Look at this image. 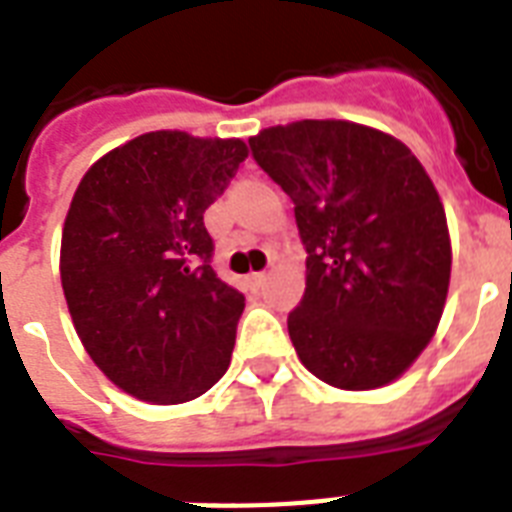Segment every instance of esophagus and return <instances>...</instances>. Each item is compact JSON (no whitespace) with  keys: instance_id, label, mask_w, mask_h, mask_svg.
<instances>
[{"instance_id":"34e87169","label":"esophagus","mask_w":512,"mask_h":512,"mask_svg":"<svg viewBox=\"0 0 512 512\" xmlns=\"http://www.w3.org/2000/svg\"><path fill=\"white\" fill-rule=\"evenodd\" d=\"M265 284V273L260 270V273H249L247 276V286L249 289H260V286Z\"/></svg>"}]
</instances>
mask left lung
Wrapping results in <instances>:
<instances>
[{
  "mask_svg": "<svg viewBox=\"0 0 512 512\" xmlns=\"http://www.w3.org/2000/svg\"><path fill=\"white\" fill-rule=\"evenodd\" d=\"M292 197L307 249L289 336L336 389L392 384L431 342L450 289L442 199L400 139L350 120H297L249 139Z\"/></svg>",
  "mask_w": 512,
  "mask_h": 512,
  "instance_id": "obj_1",
  "label": "left lung"
}]
</instances>
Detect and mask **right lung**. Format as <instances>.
Segmentation results:
<instances>
[{
    "label": "right lung",
    "mask_w": 512,
    "mask_h": 512,
    "mask_svg": "<svg viewBox=\"0 0 512 512\" xmlns=\"http://www.w3.org/2000/svg\"><path fill=\"white\" fill-rule=\"evenodd\" d=\"M242 139L152 131L99 157L70 202L62 292L97 368L136 400H197L228 371L244 294L213 270L205 210Z\"/></svg>",
    "instance_id": "obj_1"
}]
</instances>
